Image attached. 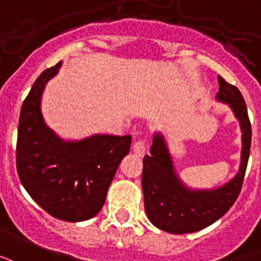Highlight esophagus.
I'll return each mask as SVG.
<instances>
[{"instance_id": "34e87169", "label": "esophagus", "mask_w": 261, "mask_h": 261, "mask_svg": "<svg viewBox=\"0 0 261 261\" xmlns=\"http://www.w3.org/2000/svg\"><path fill=\"white\" fill-rule=\"evenodd\" d=\"M144 151H146V144H144V142H142V140L135 142V144H133V153L139 155V157H143Z\"/></svg>"}]
</instances>
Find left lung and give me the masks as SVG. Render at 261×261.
Masks as SVG:
<instances>
[{"instance_id": "1", "label": "left lung", "mask_w": 261, "mask_h": 261, "mask_svg": "<svg viewBox=\"0 0 261 261\" xmlns=\"http://www.w3.org/2000/svg\"><path fill=\"white\" fill-rule=\"evenodd\" d=\"M217 101L227 104L242 132L241 164L235 176L213 189H193L175 170L170 147L161 132H155L149 155H144L142 188L144 210L154 227L170 233H191L220 220L237 200L248 167L252 126L241 91L218 76Z\"/></svg>"}]
</instances>
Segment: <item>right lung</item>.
<instances>
[{"label": "right lung", "instance_id": "add662e5", "mask_svg": "<svg viewBox=\"0 0 261 261\" xmlns=\"http://www.w3.org/2000/svg\"><path fill=\"white\" fill-rule=\"evenodd\" d=\"M62 62L44 70L34 82L20 110L16 167L30 197L62 221L90 220L104 206L107 191L132 136L91 135L64 140L45 123L41 97Z\"/></svg>", "mask_w": 261, "mask_h": 261}]
</instances>
